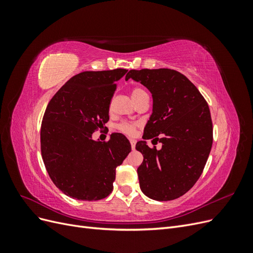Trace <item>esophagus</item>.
<instances>
[{
    "mask_svg": "<svg viewBox=\"0 0 253 253\" xmlns=\"http://www.w3.org/2000/svg\"><path fill=\"white\" fill-rule=\"evenodd\" d=\"M129 142H131V147L134 150L135 149V145H136V140L135 139H129Z\"/></svg>",
    "mask_w": 253,
    "mask_h": 253,
    "instance_id": "esophagus-1",
    "label": "esophagus"
}]
</instances>
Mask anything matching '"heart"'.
<instances>
[{
  "instance_id": "heart-1",
  "label": "heart",
  "mask_w": 253,
  "mask_h": 253,
  "mask_svg": "<svg viewBox=\"0 0 253 253\" xmlns=\"http://www.w3.org/2000/svg\"><path fill=\"white\" fill-rule=\"evenodd\" d=\"M131 95H132V98H133V100L135 102V101L138 100V99H140L141 97L148 95V94L145 93V90H143L142 88L135 87V88L132 89ZM135 127H136V125L126 124V122H125V124H121V125L118 126V128L120 129V131L124 132L125 134H127V135H133L134 132H135Z\"/></svg>"
}]
</instances>
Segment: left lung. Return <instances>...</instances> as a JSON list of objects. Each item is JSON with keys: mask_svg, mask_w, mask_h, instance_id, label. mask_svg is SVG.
<instances>
[{"mask_svg": "<svg viewBox=\"0 0 253 253\" xmlns=\"http://www.w3.org/2000/svg\"><path fill=\"white\" fill-rule=\"evenodd\" d=\"M128 79L141 83L153 98L144 140L136 143L143 155L137 169L140 189L154 201L175 200L194 186L210 154L209 106L192 82L169 68L131 70L126 76V81ZM147 139L160 142L162 149H151Z\"/></svg>", "mask_w": 253, "mask_h": 253, "instance_id": "1", "label": "left lung"}]
</instances>
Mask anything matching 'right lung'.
Wrapping results in <instances>:
<instances>
[{
    "label": "right lung",
    "instance_id": "add662e5",
    "mask_svg": "<svg viewBox=\"0 0 253 253\" xmlns=\"http://www.w3.org/2000/svg\"><path fill=\"white\" fill-rule=\"evenodd\" d=\"M127 70L83 72L74 76L51 98L41 126V153L56 187L75 200L98 201L110 195L116 168L131 152L125 135L113 133L108 142L93 133L109 121L116 82Z\"/></svg>",
    "mask_w": 253,
    "mask_h": 253
}]
</instances>
